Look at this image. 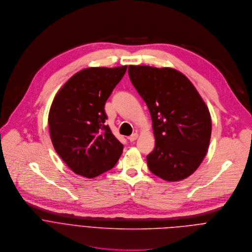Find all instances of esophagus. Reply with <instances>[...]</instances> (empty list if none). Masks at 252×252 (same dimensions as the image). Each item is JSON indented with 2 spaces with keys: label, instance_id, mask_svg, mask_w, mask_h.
<instances>
[{
  "label": "esophagus",
  "instance_id": "obj_1",
  "mask_svg": "<svg viewBox=\"0 0 252 252\" xmlns=\"http://www.w3.org/2000/svg\"><path fill=\"white\" fill-rule=\"evenodd\" d=\"M137 138H138V133H134V134H132L131 136H129V137H128L129 141H131V142H134Z\"/></svg>",
  "mask_w": 252,
  "mask_h": 252
}]
</instances>
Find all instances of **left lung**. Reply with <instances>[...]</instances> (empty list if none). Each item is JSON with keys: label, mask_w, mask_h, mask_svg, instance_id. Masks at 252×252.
<instances>
[{"label": "left lung", "mask_w": 252, "mask_h": 252, "mask_svg": "<svg viewBox=\"0 0 252 252\" xmlns=\"http://www.w3.org/2000/svg\"><path fill=\"white\" fill-rule=\"evenodd\" d=\"M128 73L152 118L156 144L147 156L150 171L169 182L188 178L208 152L209 108L192 83L174 68L130 65Z\"/></svg>", "instance_id": "1"}]
</instances>
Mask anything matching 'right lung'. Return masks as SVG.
<instances>
[{
  "mask_svg": "<svg viewBox=\"0 0 252 252\" xmlns=\"http://www.w3.org/2000/svg\"><path fill=\"white\" fill-rule=\"evenodd\" d=\"M127 65L89 67L71 76L56 95L48 114L59 156L75 174L94 178L112 169L123 145L105 125V102Z\"/></svg>",
  "mask_w": 252,
  "mask_h": 252,
  "instance_id": "right-lung-1",
  "label": "right lung"
}]
</instances>
